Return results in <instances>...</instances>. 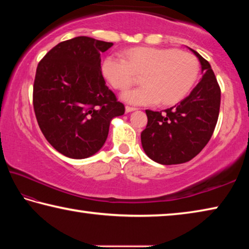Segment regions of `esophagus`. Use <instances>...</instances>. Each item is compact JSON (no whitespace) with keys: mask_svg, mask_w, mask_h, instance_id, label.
Returning a JSON list of instances; mask_svg holds the SVG:
<instances>
[{"mask_svg":"<svg viewBox=\"0 0 249 249\" xmlns=\"http://www.w3.org/2000/svg\"><path fill=\"white\" fill-rule=\"evenodd\" d=\"M136 107H128V105H127V107H125V111H126V113H129V112H133V111H136Z\"/></svg>","mask_w":249,"mask_h":249,"instance_id":"obj_1","label":"esophagus"}]
</instances>
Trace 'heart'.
<instances>
[{
	"label": "heart",
	"mask_w": 249,
	"mask_h": 249,
	"mask_svg": "<svg viewBox=\"0 0 249 249\" xmlns=\"http://www.w3.org/2000/svg\"><path fill=\"white\" fill-rule=\"evenodd\" d=\"M105 79L115 89L125 90L142 74L145 86L125 91L122 99L134 105L178 103L195 84L199 64L193 54L171 48L136 47L122 54L112 53L102 64Z\"/></svg>",
	"instance_id": "obj_1"
}]
</instances>
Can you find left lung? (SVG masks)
I'll list each match as a JSON object with an SVG mask.
<instances>
[{"label": "left lung", "mask_w": 249, "mask_h": 249, "mask_svg": "<svg viewBox=\"0 0 249 249\" xmlns=\"http://www.w3.org/2000/svg\"><path fill=\"white\" fill-rule=\"evenodd\" d=\"M202 79L187 98L163 112L146 109L148 122L141 135L142 149L161 165L187 162L200 153L212 137L217 123L221 89L211 65L196 50Z\"/></svg>", "instance_id": "8db88e82"}]
</instances>
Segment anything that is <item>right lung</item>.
Wrapping results in <instances>:
<instances>
[{
	"label": "right lung",
	"mask_w": 249,
	"mask_h": 249,
	"mask_svg": "<svg viewBox=\"0 0 249 249\" xmlns=\"http://www.w3.org/2000/svg\"><path fill=\"white\" fill-rule=\"evenodd\" d=\"M113 43L79 36L49 50L37 66L33 104L40 130L59 153L84 159L102 148L124 104L105 84L101 53Z\"/></svg>",
	"instance_id": "add662e5"
}]
</instances>
